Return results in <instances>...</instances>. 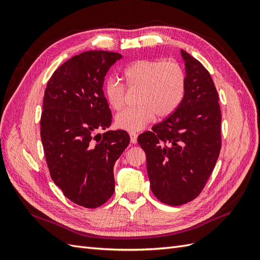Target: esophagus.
Masks as SVG:
<instances>
[{
	"mask_svg": "<svg viewBox=\"0 0 260 260\" xmlns=\"http://www.w3.org/2000/svg\"><path fill=\"white\" fill-rule=\"evenodd\" d=\"M130 141H131V143H137V141H138V133L137 132H130Z\"/></svg>",
	"mask_w": 260,
	"mask_h": 260,
	"instance_id": "obj_1",
	"label": "esophagus"
}]
</instances>
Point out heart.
Here are the masks:
<instances>
[{
  "instance_id": "b5f03b06",
  "label": "heart",
  "mask_w": 260,
  "mask_h": 260,
  "mask_svg": "<svg viewBox=\"0 0 260 260\" xmlns=\"http://www.w3.org/2000/svg\"><path fill=\"white\" fill-rule=\"evenodd\" d=\"M122 76L128 88L141 86L138 106L128 107L117 114L116 125L125 131H138L151 122L155 116L166 117L182 102L186 75L183 67L174 59H138L125 66ZM104 95L115 111L124 104L125 86L109 78L104 83Z\"/></svg>"
}]
</instances>
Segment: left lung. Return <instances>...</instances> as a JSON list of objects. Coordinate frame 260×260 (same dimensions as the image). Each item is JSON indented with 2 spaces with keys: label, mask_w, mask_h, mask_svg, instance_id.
Returning <instances> with one entry per match:
<instances>
[{
  "label": "left lung",
  "mask_w": 260,
  "mask_h": 260,
  "mask_svg": "<svg viewBox=\"0 0 260 260\" xmlns=\"http://www.w3.org/2000/svg\"><path fill=\"white\" fill-rule=\"evenodd\" d=\"M184 98L166 119L138 138L146 154L151 188L157 200L180 206L198 198L221 148V111L208 70L185 51Z\"/></svg>",
  "instance_id": "left-lung-1"
}]
</instances>
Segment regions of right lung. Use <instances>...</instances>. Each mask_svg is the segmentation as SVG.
Wrapping results in <instances>:
<instances>
[{"label":"right lung","mask_w":260,"mask_h":260,"mask_svg":"<svg viewBox=\"0 0 260 260\" xmlns=\"http://www.w3.org/2000/svg\"><path fill=\"white\" fill-rule=\"evenodd\" d=\"M121 57L108 51L76 55L55 70L44 92L40 130L51 178L68 200L85 208L112 198L114 165L130 142L123 130L93 137L112 123L103 83Z\"/></svg>","instance_id":"obj_1"}]
</instances>
